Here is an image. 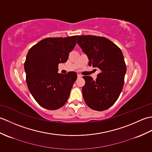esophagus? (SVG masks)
<instances>
[{
  "label": "esophagus",
  "mask_w": 152,
  "mask_h": 152,
  "mask_svg": "<svg viewBox=\"0 0 152 152\" xmlns=\"http://www.w3.org/2000/svg\"><path fill=\"white\" fill-rule=\"evenodd\" d=\"M78 78H82V75H80V74H78Z\"/></svg>",
  "instance_id": "obj_1"
}]
</instances>
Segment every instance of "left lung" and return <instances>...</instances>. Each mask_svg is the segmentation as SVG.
Returning a JSON list of instances; mask_svg holds the SVG:
<instances>
[{"instance_id":"obj_1","label":"left lung","mask_w":152,"mask_h":152,"mask_svg":"<svg viewBox=\"0 0 152 152\" xmlns=\"http://www.w3.org/2000/svg\"><path fill=\"white\" fill-rule=\"evenodd\" d=\"M77 44L88 56L89 65L100 70L96 80L89 76L83 77L86 81L83 97L89 108L105 110L114 104L122 91L127 70L124 55L115 44L104 37L77 36Z\"/></svg>"}]
</instances>
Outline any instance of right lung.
I'll return each mask as SVG.
<instances>
[{"label":"right lung","mask_w":152,"mask_h":152,"mask_svg":"<svg viewBox=\"0 0 152 152\" xmlns=\"http://www.w3.org/2000/svg\"><path fill=\"white\" fill-rule=\"evenodd\" d=\"M76 36L47 38L32 47L24 64L28 90L38 104L53 110L65 104L77 78L75 72L58 73L75 47Z\"/></svg>","instance_id":"1"}]
</instances>
